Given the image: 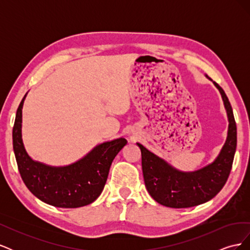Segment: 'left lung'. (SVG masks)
<instances>
[{"label":"left lung","instance_id":"8db88e82","mask_svg":"<svg viewBox=\"0 0 250 250\" xmlns=\"http://www.w3.org/2000/svg\"><path fill=\"white\" fill-rule=\"evenodd\" d=\"M214 84L222 96L229 125L228 139L213 164L195 172H180L138 143L147 191L165 207L185 208L198 206L214 198L228 181L237 148V126L228 96L218 83L214 81Z\"/></svg>","mask_w":250,"mask_h":250}]
</instances>
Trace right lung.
Listing matches in <instances>:
<instances>
[{"instance_id": "add662e5", "label": "right lung", "mask_w": 250, "mask_h": 250, "mask_svg": "<svg viewBox=\"0 0 250 250\" xmlns=\"http://www.w3.org/2000/svg\"><path fill=\"white\" fill-rule=\"evenodd\" d=\"M22 98L12 130L13 151L21 177L35 197L57 208H80L99 197L107 180L110 165L127 141L123 138L95 147L80 161L65 167L34 162L21 140Z\"/></svg>"}]
</instances>
